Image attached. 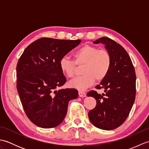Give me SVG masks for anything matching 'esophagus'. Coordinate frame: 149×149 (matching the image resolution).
Wrapping results in <instances>:
<instances>
[{"mask_svg": "<svg viewBox=\"0 0 149 149\" xmlns=\"http://www.w3.org/2000/svg\"><path fill=\"white\" fill-rule=\"evenodd\" d=\"M79 96L81 97H86V93H84V91H79Z\"/></svg>", "mask_w": 149, "mask_h": 149, "instance_id": "1", "label": "esophagus"}]
</instances>
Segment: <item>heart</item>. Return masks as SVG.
Here are the masks:
<instances>
[{
    "label": "heart",
    "mask_w": 149,
    "mask_h": 149,
    "mask_svg": "<svg viewBox=\"0 0 149 149\" xmlns=\"http://www.w3.org/2000/svg\"><path fill=\"white\" fill-rule=\"evenodd\" d=\"M74 60L64 56L59 61V68L68 78L75 75L76 65L82 66V76L69 82L70 86L84 90L90 87L95 81H101L106 77L111 67L112 58L109 50L85 44L73 54Z\"/></svg>",
    "instance_id": "obj_1"
}]
</instances>
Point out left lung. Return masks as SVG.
<instances>
[{"label": "left lung", "instance_id": "obj_1", "mask_svg": "<svg viewBox=\"0 0 149 149\" xmlns=\"http://www.w3.org/2000/svg\"><path fill=\"white\" fill-rule=\"evenodd\" d=\"M105 45L112 58L111 67L106 77L95 87L104 90L99 94L88 91L87 96L94 97L96 106L88 113L90 122L104 130H113L125 121L136 97V74L128 53L123 47L107 37L93 42Z\"/></svg>", "mask_w": 149, "mask_h": 149}]
</instances>
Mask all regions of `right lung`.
<instances>
[{
	"mask_svg": "<svg viewBox=\"0 0 149 149\" xmlns=\"http://www.w3.org/2000/svg\"><path fill=\"white\" fill-rule=\"evenodd\" d=\"M80 40L41 38L24 50L17 65V88L27 116L42 128L55 127L67 113L68 104L78 97L74 88L56 89L66 83L59 61Z\"/></svg>",
	"mask_w": 149,
	"mask_h": 149,
	"instance_id": "obj_1",
	"label": "right lung"
}]
</instances>
